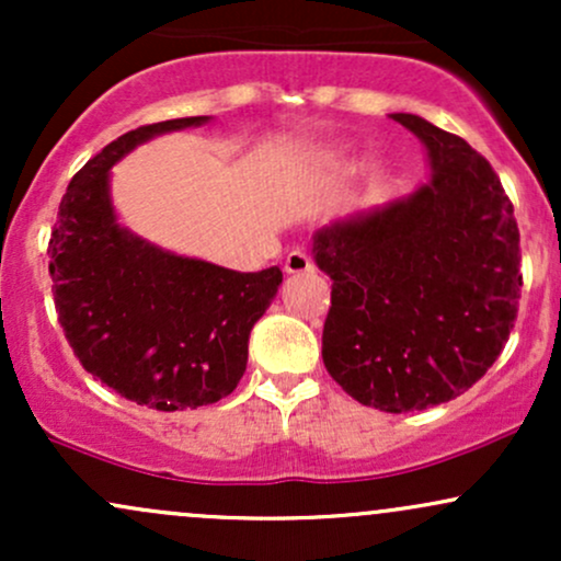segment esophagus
Here are the masks:
<instances>
[{"mask_svg": "<svg viewBox=\"0 0 561 561\" xmlns=\"http://www.w3.org/2000/svg\"><path fill=\"white\" fill-rule=\"evenodd\" d=\"M285 272L287 274H306V272H313V261L308 259L302 250H293V253L287 255L285 261Z\"/></svg>", "mask_w": 561, "mask_h": 561, "instance_id": "1", "label": "esophagus"}]
</instances>
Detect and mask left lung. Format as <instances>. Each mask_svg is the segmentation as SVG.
I'll list each match as a JSON object with an SVG mask.
<instances>
[{
    "label": "left lung",
    "mask_w": 561,
    "mask_h": 561,
    "mask_svg": "<svg viewBox=\"0 0 561 561\" xmlns=\"http://www.w3.org/2000/svg\"><path fill=\"white\" fill-rule=\"evenodd\" d=\"M427 184L313 234L332 279L321 356L358 403L405 414L446 403L491 369L519 308V229L485 158L411 113Z\"/></svg>",
    "instance_id": "1"
}]
</instances>
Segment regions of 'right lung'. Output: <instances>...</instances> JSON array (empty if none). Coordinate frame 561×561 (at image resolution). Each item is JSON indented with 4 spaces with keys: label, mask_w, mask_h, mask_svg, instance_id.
Instances as JSON below:
<instances>
[{
    "label": "right lung",
    "mask_w": 561,
    "mask_h": 561,
    "mask_svg": "<svg viewBox=\"0 0 561 561\" xmlns=\"http://www.w3.org/2000/svg\"><path fill=\"white\" fill-rule=\"evenodd\" d=\"M208 115L139 126L70 179L49 240V276L66 340L83 369L128 401L184 411L227 398L248 366V337L282 285L184 259L115 218L111 169L141 141L208 124Z\"/></svg>",
    "instance_id": "obj_1"
}]
</instances>
